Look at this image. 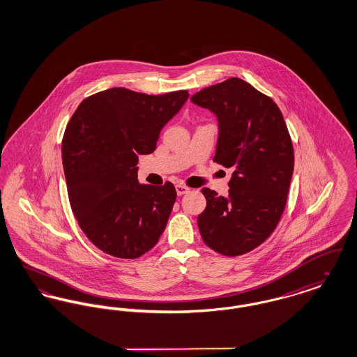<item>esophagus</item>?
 Wrapping results in <instances>:
<instances>
[{"label":"esophagus","mask_w":357,"mask_h":357,"mask_svg":"<svg viewBox=\"0 0 357 357\" xmlns=\"http://www.w3.org/2000/svg\"><path fill=\"white\" fill-rule=\"evenodd\" d=\"M175 188H176V194H178V195H183V194L190 192V187H187L186 185H182V183L176 185Z\"/></svg>","instance_id":"34e87169"}]
</instances>
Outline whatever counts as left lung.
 <instances>
[{
    "label": "left lung",
    "instance_id": "1",
    "mask_svg": "<svg viewBox=\"0 0 357 357\" xmlns=\"http://www.w3.org/2000/svg\"><path fill=\"white\" fill-rule=\"evenodd\" d=\"M191 102L220 121L214 162L233 169L229 197L204 188L206 208L198 217L204 243L237 257L271 237L284 213L294 169L288 127L272 98L231 77L197 92Z\"/></svg>",
    "mask_w": 357,
    "mask_h": 357
}]
</instances>
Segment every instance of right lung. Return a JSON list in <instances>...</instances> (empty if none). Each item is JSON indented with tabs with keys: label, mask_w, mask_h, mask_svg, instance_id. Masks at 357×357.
Here are the masks:
<instances>
[{
	"label": "right lung",
	"mask_w": 357,
	"mask_h": 357,
	"mask_svg": "<svg viewBox=\"0 0 357 357\" xmlns=\"http://www.w3.org/2000/svg\"><path fill=\"white\" fill-rule=\"evenodd\" d=\"M188 91L163 95L111 88L85 98L63 136L69 204L86 238L104 253L134 259L151 250L176 199L171 182H137V158L155 151L162 127Z\"/></svg>",
	"instance_id": "add662e5"
}]
</instances>
